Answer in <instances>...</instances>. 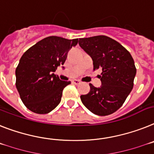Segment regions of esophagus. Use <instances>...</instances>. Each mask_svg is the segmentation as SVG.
Instances as JSON below:
<instances>
[{
    "instance_id": "34e87169",
    "label": "esophagus",
    "mask_w": 154,
    "mask_h": 154,
    "mask_svg": "<svg viewBox=\"0 0 154 154\" xmlns=\"http://www.w3.org/2000/svg\"><path fill=\"white\" fill-rule=\"evenodd\" d=\"M73 83L74 84V85H80V84H81V81H80L79 80H73Z\"/></svg>"
}]
</instances>
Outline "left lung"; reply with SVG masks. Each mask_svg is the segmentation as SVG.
I'll use <instances>...</instances> for the list:
<instances>
[{
	"label": "left lung",
	"instance_id": "obj_1",
	"mask_svg": "<svg viewBox=\"0 0 154 154\" xmlns=\"http://www.w3.org/2000/svg\"><path fill=\"white\" fill-rule=\"evenodd\" d=\"M79 45L93 60L94 69L102 68L100 88L91 84L81 102L94 114L106 116L116 112L125 103L134 85L136 74L134 59L127 49L106 36L80 38Z\"/></svg>",
	"mask_w": 154,
	"mask_h": 154
}]
</instances>
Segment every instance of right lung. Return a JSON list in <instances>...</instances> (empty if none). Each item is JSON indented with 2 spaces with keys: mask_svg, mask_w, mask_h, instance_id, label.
<instances>
[{
  "mask_svg": "<svg viewBox=\"0 0 154 154\" xmlns=\"http://www.w3.org/2000/svg\"><path fill=\"white\" fill-rule=\"evenodd\" d=\"M77 42L78 39L51 36L23 54L15 69V85L27 109L45 114L59 105L63 89L70 81H61L53 73L64 64L68 51Z\"/></svg>",
  "mask_w": 154,
  "mask_h": 154,
  "instance_id": "obj_1",
  "label": "right lung"
}]
</instances>
